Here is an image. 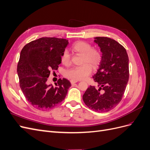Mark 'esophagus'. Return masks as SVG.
<instances>
[{"instance_id":"1","label":"esophagus","mask_w":150,"mask_h":150,"mask_svg":"<svg viewBox=\"0 0 150 150\" xmlns=\"http://www.w3.org/2000/svg\"><path fill=\"white\" fill-rule=\"evenodd\" d=\"M71 84H75V83H76L77 82H78V81H75V80H71Z\"/></svg>"}]
</instances>
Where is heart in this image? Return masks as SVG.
<instances>
[{"mask_svg":"<svg viewBox=\"0 0 150 150\" xmlns=\"http://www.w3.org/2000/svg\"><path fill=\"white\" fill-rule=\"evenodd\" d=\"M72 49L81 55H83L81 64L83 65L76 66L66 71L65 76L71 80H83L91 74L92 68L96 69L100 64L102 59V54L100 50L92 48L91 44L85 41H78L72 46ZM61 62L64 65L68 66L71 64V55L67 50H65L61 56Z\"/></svg>","mask_w":150,"mask_h":150,"instance_id":"heart-1","label":"heart"}]
</instances>
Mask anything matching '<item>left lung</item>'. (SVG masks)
Wrapping results in <instances>:
<instances>
[{
  "label": "left lung",
  "instance_id": "1",
  "mask_svg": "<svg viewBox=\"0 0 150 150\" xmlns=\"http://www.w3.org/2000/svg\"><path fill=\"white\" fill-rule=\"evenodd\" d=\"M102 59L93 78L99 89L90 86L83 94L86 105L98 112L110 111L121 101L129 79V58L125 48L115 40L94 38Z\"/></svg>",
  "mask_w": 150,
  "mask_h": 150
}]
</instances>
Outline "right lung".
I'll return each mask as SVG.
<instances>
[{
    "instance_id": "add662e5",
    "label": "right lung",
    "mask_w": 150,
    "mask_h": 150,
    "mask_svg": "<svg viewBox=\"0 0 150 150\" xmlns=\"http://www.w3.org/2000/svg\"><path fill=\"white\" fill-rule=\"evenodd\" d=\"M68 40L42 38L27 44L22 48L17 64L20 87L25 98L38 109L47 110L65 99L69 81L59 79L56 86L47 84L51 71L57 70Z\"/></svg>"
}]
</instances>
